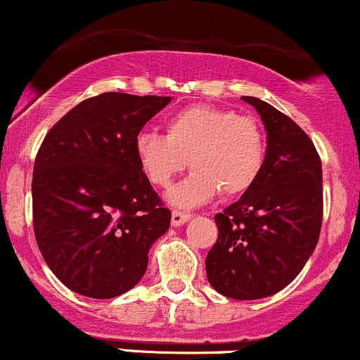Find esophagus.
<instances>
[{"instance_id":"34e87169","label":"esophagus","mask_w":360,"mask_h":360,"mask_svg":"<svg viewBox=\"0 0 360 360\" xmlns=\"http://www.w3.org/2000/svg\"><path fill=\"white\" fill-rule=\"evenodd\" d=\"M191 219V215L186 212H179V210H174L172 212V227H181L183 224H186L188 220Z\"/></svg>"}]
</instances>
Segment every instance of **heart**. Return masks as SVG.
Here are the masks:
<instances>
[{"label": "heart", "instance_id": "obj_1", "mask_svg": "<svg viewBox=\"0 0 360 360\" xmlns=\"http://www.w3.org/2000/svg\"><path fill=\"white\" fill-rule=\"evenodd\" d=\"M136 159L153 186L169 188L188 165L191 176L174 186V207L208 203L217 193L238 196L258 179L264 164V138L252 117L236 110L198 104L165 122V136L143 131L135 140Z\"/></svg>", "mask_w": 360, "mask_h": 360}]
</instances>
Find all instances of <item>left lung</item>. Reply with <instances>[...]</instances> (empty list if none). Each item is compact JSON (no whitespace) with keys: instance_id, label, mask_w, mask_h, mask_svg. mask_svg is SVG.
<instances>
[{"instance_id":"1","label":"left lung","mask_w":360,"mask_h":360,"mask_svg":"<svg viewBox=\"0 0 360 360\" xmlns=\"http://www.w3.org/2000/svg\"><path fill=\"white\" fill-rule=\"evenodd\" d=\"M262 116L266 153L258 179L215 215L219 239L207 255L210 285L255 301L285 289L313 255L323 222L321 159L311 138L278 109L243 97Z\"/></svg>"}]
</instances>
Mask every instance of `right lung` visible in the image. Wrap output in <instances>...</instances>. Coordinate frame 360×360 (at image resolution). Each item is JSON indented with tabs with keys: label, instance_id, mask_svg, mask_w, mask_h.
I'll list each match as a JSON object with an SVG mask.
<instances>
[{
	"label": "right lung",
	"instance_id": "1",
	"mask_svg": "<svg viewBox=\"0 0 360 360\" xmlns=\"http://www.w3.org/2000/svg\"><path fill=\"white\" fill-rule=\"evenodd\" d=\"M171 97L105 92L49 129L34 162V232L42 258L77 294L112 299L147 271L171 225L135 153L141 128Z\"/></svg>",
	"mask_w": 360,
	"mask_h": 360
}]
</instances>
